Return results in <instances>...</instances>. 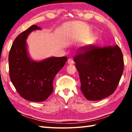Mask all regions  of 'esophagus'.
<instances>
[{
	"label": "esophagus",
	"mask_w": 132,
	"mask_h": 132,
	"mask_svg": "<svg viewBox=\"0 0 132 132\" xmlns=\"http://www.w3.org/2000/svg\"><path fill=\"white\" fill-rule=\"evenodd\" d=\"M68 63L69 64H73L75 63V62L72 59H69L68 61Z\"/></svg>",
	"instance_id": "34e87169"
}]
</instances>
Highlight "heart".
I'll return each instance as SVG.
<instances>
[{
  "label": "heart",
  "instance_id": "obj_1",
  "mask_svg": "<svg viewBox=\"0 0 132 132\" xmlns=\"http://www.w3.org/2000/svg\"><path fill=\"white\" fill-rule=\"evenodd\" d=\"M94 44V41H92V40H90V41H88L87 42H86L84 44L85 49H88V48L91 47V46L93 45Z\"/></svg>",
  "mask_w": 132,
  "mask_h": 132
}]
</instances>
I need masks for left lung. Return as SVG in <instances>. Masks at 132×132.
Listing matches in <instances>:
<instances>
[{
    "mask_svg": "<svg viewBox=\"0 0 132 132\" xmlns=\"http://www.w3.org/2000/svg\"><path fill=\"white\" fill-rule=\"evenodd\" d=\"M81 90L86 99L99 101L113 94L123 71V58L118 45L92 47L74 58Z\"/></svg>",
    "mask_w": 132,
    "mask_h": 132,
    "instance_id": "left-lung-1",
    "label": "left lung"
}]
</instances>
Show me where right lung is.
I'll use <instances>...</instances> for the list:
<instances>
[{
    "label": "right lung",
    "mask_w": 132,
    "mask_h": 132,
    "mask_svg": "<svg viewBox=\"0 0 132 132\" xmlns=\"http://www.w3.org/2000/svg\"><path fill=\"white\" fill-rule=\"evenodd\" d=\"M32 25L15 39L9 55V75L13 86L26 100L41 102L53 91V79L64 66L67 57H50L34 61L29 55L26 40L35 30H41Z\"/></svg>",
    "instance_id": "right-lung-1"
}]
</instances>
